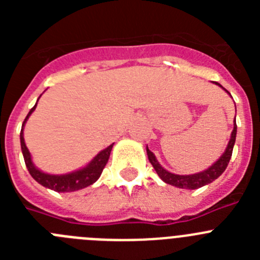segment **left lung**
I'll return each instance as SVG.
<instances>
[{"label": "left lung", "instance_id": "obj_1", "mask_svg": "<svg viewBox=\"0 0 260 260\" xmlns=\"http://www.w3.org/2000/svg\"><path fill=\"white\" fill-rule=\"evenodd\" d=\"M215 84H217V86H220L221 88H224V87H222L221 84L217 83V82H215ZM225 91H226V89H225ZM226 92H228V91H226ZM236 135H237V125H236V119H234L233 132H232L228 146L225 148V152L220 156V158L215 162V164H212L208 169L201 172V173L187 174V176H180V174L171 173V172L165 171L164 168L158 164L155 155L148 150V147H147V155H148V160H150V162L152 164L156 173L158 174V177H160L165 183H169V185L180 187V189H199L202 186L208 185V183H211L212 181H215L216 178L221 176L222 172L226 169V167H228L229 164V160H231L232 157V152H233V146L234 143H236Z\"/></svg>", "mask_w": 260, "mask_h": 260}]
</instances>
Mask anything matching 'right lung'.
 <instances>
[{"mask_svg": "<svg viewBox=\"0 0 260 260\" xmlns=\"http://www.w3.org/2000/svg\"><path fill=\"white\" fill-rule=\"evenodd\" d=\"M35 107L32 108L28 112L27 117L24 118V122L22 125V130H20V147H22V153L23 157H24V162H26V167L28 169L29 174L32 176V178L35 181H38L40 185H43L44 187H48L50 190H54L57 192H70V191H77V190L84 189L87 186L92 185L96 181L99 180V177L102 176L103 169L105 168L108 162V158L110 156V151H112V147L113 144H110L109 147H107L105 150H103L102 152H99L95 157L91 160L87 167L82 168L79 171L71 172L68 174H48L44 172L39 171L38 168L34 165L31 158V153H29L28 148L26 147L24 143V138H23V127H24V123L27 122L28 117L31 116V113L35 110Z\"/></svg>", "mask_w": 260, "mask_h": 260, "instance_id": "1", "label": "right lung"}]
</instances>
